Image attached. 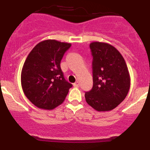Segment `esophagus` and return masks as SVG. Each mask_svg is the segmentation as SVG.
I'll list each match as a JSON object with an SVG mask.
<instances>
[{"instance_id":"esophagus-1","label":"esophagus","mask_w":150,"mask_h":150,"mask_svg":"<svg viewBox=\"0 0 150 150\" xmlns=\"http://www.w3.org/2000/svg\"><path fill=\"white\" fill-rule=\"evenodd\" d=\"M73 86H75V87H78V86H79V82L78 81L75 82V83L73 84Z\"/></svg>"}]
</instances>
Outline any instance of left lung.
Here are the masks:
<instances>
[{
    "label": "left lung",
    "instance_id": "8db88e82",
    "mask_svg": "<svg viewBox=\"0 0 150 150\" xmlns=\"http://www.w3.org/2000/svg\"><path fill=\"white\" fill-rule=\"evenodd\" d=\"M92 55L93 86L85 92L86 101L98 112L117 107L130 87L128 68L123 56L113 46L102 42L89 45Z\"/></svg>",
    "mask_w": 150,
    "mask_h": 150
}]
</instances>
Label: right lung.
<instances>
[{
  "instance_id": "obj_1",
  "label": "right lung",
  "mask_w": 150,
  "mask_h": 150,
  "mask_svg": "<svg viewBox=\"0 0 150 150\" xmlns=\"http://www.w3.org/2000/svg\"><path fill=\"white\" fill-rule=\"evenodd\" d=\"M71 43L55 40L40 42L27 56L21 71L25 96L35 106L52 110L65 100L72 86L64 78L61 61Z\"/></svg>"
}]
</instances>
